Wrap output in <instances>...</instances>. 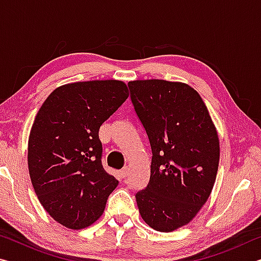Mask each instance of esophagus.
<instances>
[{
    "label": "esophagus",
    "instance_id": "34e87169",
    "mask_svg": "<svg viewBox=\"0 0 261 261\" xmlns=\"http://www.w3.org/2000/svg\"><path fill=\"white\" fill-rule=\"evenodd\" d=\"M127 173H129V169H127L126 167H124V168H123V169L120 170V176H121L122 178H125L126 176H127Z\"/></svg>",
    "mask_w": 261,
    "mask_h": 261
}]
</instances>
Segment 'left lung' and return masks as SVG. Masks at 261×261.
Returning a JSON list of instances; mask_svg holds the SVG:
<instances>
[{
	"instance_id": "obj_1",
	"label": "left lung",
	"mask_w": 261,
	"mask_h": 261,
	"mask_svg": "<svg viewBox=\"0 0 261 261\" xmlns=\"http://www.w3.org/2000/svg\"><path fill=\"white\" fill-rule=\"evenodd\" d=\"M152 149L147 187L136 193L141 218L158 231L189 223L208 199L220 144L208 110L188 84L162 79L127 84Z\"/></svg>"
}]
</instances>
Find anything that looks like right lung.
Instances as JSON below:
<instances>
[{
  "label": "right lung",
  "mask_w": 261,
  "mask_h": 261,
  "mask_svg": "<svg viewBox=\"0 0 261 261\" xmlns=\"http://www.w3.org/2000/svg\"><path fill=\"white\" fill-rule=\"evenodd\" d=\"M129 96L121 81L57 87L35 116L29 138L31 182L62 226L86 228L102 215L118 180L103 169L99 129Z\"/></svg>",
  "instance_id": "add662e5"
}]
</instances>
